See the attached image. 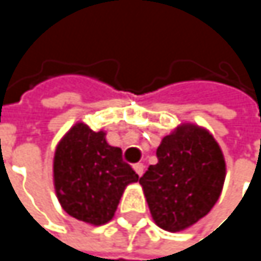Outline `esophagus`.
Segmentation results:
<instances>
[{
  "label": "esophagus",
  "mask_w": 261,
  "mask_h": 261,
  "mask_svg": "<svg viewBox=\"0 0 261 261\" xmlns=\"http://www.w3.org/2000/svg\"><path fill=\"white\" fill-rule=\"evenodd\" d=\"M133 169H134V172L139 175V177H142V174H143V169H145V166L142 165V163H136L134 166H133Z\"/></svg>",
  "instance_id": "esophagus-1"
}]
</instances>
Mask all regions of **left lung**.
Masks as SVG:
<instances>
[{
	"mask_svg": "<svg viewBox=\"0 0 261 261\" xmlns=\"http://www.w3.org/2000/svg\"><path fill=\"white\" fill-rule=\"evenodd\" d=\"M157 159L139 182L154 222L178 233L218 202L227 175L224 152L207 128L184 122L162 139Z\"/></svg>",
	"mask_w": 261,
	"mask_h": 261,
	"instance_id": "8db88e82",
	"label": "left lung"
}]
</instances>
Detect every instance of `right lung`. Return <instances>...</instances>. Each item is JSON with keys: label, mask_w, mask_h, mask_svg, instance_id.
<instances>
[{"label": "right lung", "mask_w": 261, "mask_h": 261, "mask_svg": "<svg viewBox=\"0 0 261 261\" xmlns=\"http://www.w3.org/2000/svg\"><path fill=\"white\" fill-rule=\"evenodd\" d=\"M106 131L74 124L59 140L53 181L62 208L93 227L113 219L119 199L139 175L122 162V149L106 140Z\"/></svg>", "instance_id": "obj_1"}]
</instances>
